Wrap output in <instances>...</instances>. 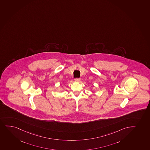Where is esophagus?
<instances>
[{
    "instance_id": "esophagus-1",
    "label": "esophagus",
    "mask_w": 150,
    "mask_h": 150,
    "mask_svg": "<svg viewBox=\"0 0 150 150\" xmlns=\"http://www.w3.org/2000/svg\"><path fill=\"white\" fill-rule=\"evenodd\" d=\"M75 81H76V82H79V81H80V79L76 78L75 79Z\"/></svg>"
}]
</instances>
